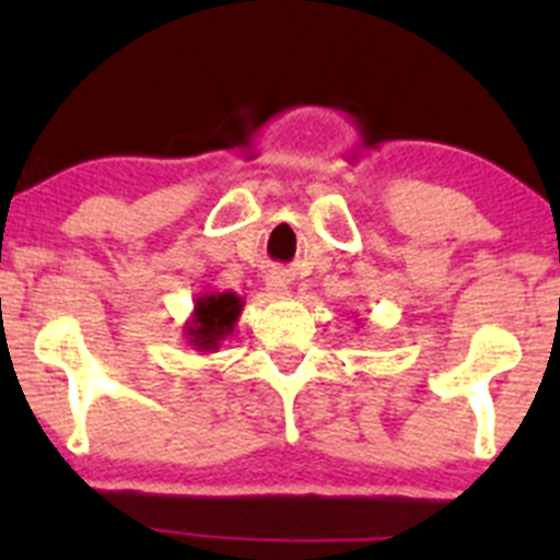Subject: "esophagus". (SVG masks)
I'll list each match as a JSON object with an SVG mask.
<instances>
[{
  "label": "esophagus",
  "instance_id": "obj_1",
  "mask_svg": "<svg viewBox=\"0 0 560 560\" xmlns=\"http://www.w3.org/2000/svg\"><path fill=\"white\" fill-rule=\"evenodd\" d=\"M268 290H270V295H276V298L290 295V279H287V273L273 270V273L268 276Z\"/></svg>",
  "mask_w": 560,
  "mask_h": 560
}]
</instances>
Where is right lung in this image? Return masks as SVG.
I'll return each mask as SVG.
<instances>
[{
  "mask_svg": "<svg viewBox=\"0 0 560 560\" xmlns=\"http://www.w3.org/2000/svg\"><path fill=\"white\" fill-rule=\"evenodd\" d=\"M241 312H244V298L235 292H200L195 298L191 316L184 322L186 343L200 354L219 352V347L235 332Z\"/></svg>",
  "mask_w": 560,
  "mask_h": 560,
  "instance_id": "1",
  "label": "right lung"
}]
</instances>
